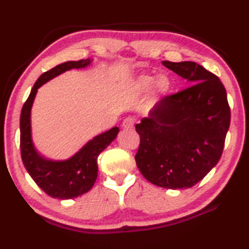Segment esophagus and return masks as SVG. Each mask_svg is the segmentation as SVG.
Listing matches in <instances>:
<instances>
[{
  "label": "esophagus",
  "mask_w": 249,
  "mask_h": 249,
  "mask_svg": "<svg viewBox=\"0 0 249 249\" xmlns=\"http://www.w3.org/2000/svg\"><path fill=\"white\" fill-rule=\"evenodd\" d=\"M135 117L133 116H128L126 117V119L123 121V123H122V127L126 128V129H129V128H133L134 125H135Z\"/></svg>",
  "instance_id": "esophagus-1"
}]
</instances>
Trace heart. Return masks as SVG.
I'll list each match as a JSON object with an SVG mask.
<instances>
[{"mask_svg": "<svg viewBox=\"0 0 249 249\" xmlns=\"http://www.w3.org/2000/svg\"><path fill=\"white\" fill-rule=\"evenodd\" d=\"M155 83L156 90H157L159 93H166L167 91H169L171 87L170 80L166 75H159V77L156 79L154 75H142V77L138 79L137 86L140 87L142 90H147L149 88L153 87Z\"/></svg>", "mask_w": 249, "mask_h": 249, "instance_id": "heart-1", "label": "heart"}]
</instances>
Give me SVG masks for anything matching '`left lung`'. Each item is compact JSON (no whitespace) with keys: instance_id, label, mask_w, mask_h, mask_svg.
I'll use <instances>...</instances> for the list:
<instances>
[{"instance_id":"1","label":"left lung","mask_w":249,"mask_h":249,"mask_svg":"<svg viewBox=\"0 0 249 249\" xmlns=\"http://www.w3.org/2000/svg\"><path fill=\"white\" fill-rule=\"evenodd\" d=\"M162 65L191 86L167 95L135 128V156L142 175L167 189L191 188L220 160L230 127L226 90L215 74L193 61Z\"/></svg>"}]
</instances>
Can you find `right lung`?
<instances>
[{"label":"right lung","instance_id":"add662e5","mask_svg":"<svg viewBox=\"0 0 249 249\" xmlns=\"http://www.w3.org/2000/svg\"><path fill=\"white\" fill-rule=\"evenodd\" d=\"M91 59L67 61L46 71L34 84L31 94L24 103L20 113V155L25 168L36 184L54 199H73L84 195L98 177V157L119 134V127H113L88 142L72 157L67 160L46 159L34 147L31 133V109L37 90L53 78L67 70L84 68Z\"/></svg>","mask_w":249,"mask_h":249}]
</instances>
